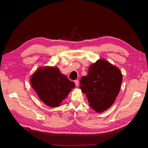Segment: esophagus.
<instances>
[{
	"label": "esophagus",
	"mask_w": 148,
	"mask_h": 148,
	"mask_svg": "<svg viewBox=\"0 0 148 148\" xmlns=\"http://www.w3.org/2000/svg\"><path fill=\"white\" fill-rule=\"evenodd\" d=\"M74 83H75V85L77 86H78V84H79V82H78V80H75L74 81Z\"/></svg>",
	"instance_id": "obj_1"
}]
</instances>
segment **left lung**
Masks as SVG:
<instances>
[{"label": "left lung", "mask_w": 148, "mask_h": 148, "mask_svg": "<svg viewBox=\"0 0 148 148\" xmlns=\"http://www.w3.org/2000/svg\"><path fill=\"white\" fill-rule=\"evenodd\" d=\"M122 75L117 66L101 59L90 65L87 76L79 81L89 105L96 112L104 111L113 104L120 91Z\"/></svg>", "instance_id": "8db88e82"}]
</instances>
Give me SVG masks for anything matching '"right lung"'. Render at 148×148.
I'll return each mask as SVG.
<instances>
[{
  "label": "right lung",
  "mask_w": 148,
  "mask_h": 148,
  "mask_svg": "<svg viewBox=\"0 0 148 148\" xmlns=\"http://www.w3.org/2000/svg\"><path fill=\"white\" fill-rule=\"evenodd\" d=\"M31 83L39 99L52 107H59L71 89L75 86L55 66L39 68L31 77Z\"/></svg>",
  "instance_id": "right-lung-1"
}]
</instances>
